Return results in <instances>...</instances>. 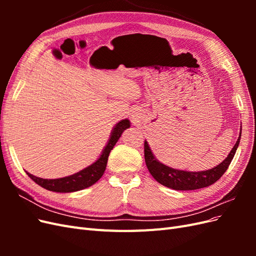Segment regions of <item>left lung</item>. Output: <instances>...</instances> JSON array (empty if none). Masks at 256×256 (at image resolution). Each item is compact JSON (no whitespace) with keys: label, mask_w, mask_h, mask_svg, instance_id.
Returning <instances> with one entry per match:
<instances>
[{"label":"left lung","mask_w":256,"mask_h":256,"mask_svg":"<svg viewBox=\"0 0 256 256\" xmlns=\"http://www.w3.org/2000/svg\"><path fill=\"white\" fill-rule=\"evenodd\" d=\"M240 131H242V129H240ZM240 136H242V132L239 134L238 140L235 146L230 152L228 156L224 159L220 164L210 170H207V171L200 172L182 171V170H176L161 164V162L158 161L157 158L154 156L148 143L145 141L144 157L146 166L154 180L168 188H171L174 190H196L205 188L214 184L224 173H226L230 164L235 156V152L240 142Z\"/></svg>","instance_id":"8db88e82"}]
</instances>
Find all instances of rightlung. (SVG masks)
Returning <instances> with one entry per match:
<instances>
[{
	"instance_id": "add662e5",
	"label": "right lung",
	"mask_w": 256,
	"mask_h": 256,
	"mask_svg": "<svg viewBox=\"0 0 256 256\" xmlns=\"http://www.w3.org/2000/svg\"><path fill=\"white\" fill-rule=\"evenodd\" d=\"M130 127V122L126 118L118 122L113 128L111 136L108 141V144L104 148L100 157L90 164V166L81 170L80 172L72 174L70 176H66L63 178H58V180H44V178L34 176L26 172L30 180H33L40 187L53 191V192H74L85 188L90 187L92 184L97 182L106 171L108 157H109L110 152L113 150L114 145L118 141L124 130Z\"/></svg>"
}]
</instances>
